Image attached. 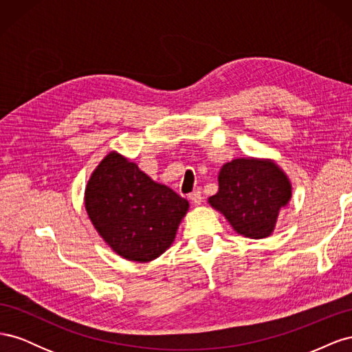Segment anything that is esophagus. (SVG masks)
I'll list each match as a JSON object with an SVG mask.
<instances>
[{"label":"esophagus","instance_id":"esophagus-1","mask_svg":"<svg viewBox=\"0 0 352 352\" xmlns=\"http://www.w3.org/2000/svg\"><path fill=\"white\" fill-rule=\"evenodd\" d=\"M189 199H190V202H192L194 206H199L201 202H202V197H201V194L199 192H192V194H189V197H188Z\"/></svg>","mask_w":352,"mask_h":352}]
</instances>
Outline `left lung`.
<instances>
[{
  "mask_svg": "<svg viewBox=\"0 0 352 352\" xmlns=\"http://www.w3.org/2000/svg\"><path fill=\"white\" fill-rule=\"evenodd\" d=\"M291 197V180L273 160L247 157L223 164L219 190L208 202L239 235L263 239L273 233Z\"/></svg>",
  "mask_w": 352,
  "mask_h": 352,
  "instance_id": "8db88e82",
  "label": "left lung"
}]
</instances>
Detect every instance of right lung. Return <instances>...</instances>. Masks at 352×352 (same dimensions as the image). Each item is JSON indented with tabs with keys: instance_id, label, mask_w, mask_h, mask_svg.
Wrapping results in <instances>:
<instances>
[{
	"instance_id": "add662e5",
	"label": "right lung",
	"mask_w": 352,
	"mask_h": 352,
	"mask_svg": "<svg viewBox=\"0 0 352 352\" xmlns=\"http://www.w3.org/2000/svg\"><path fill=\"white\" fill-rule=\"evenodd\" d=\"M85 208L94 228L116 254L146 263L173 243L189 202L111 151L88 180Z\"/></svg>"
}]
</instances>
